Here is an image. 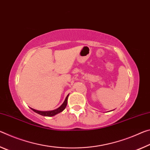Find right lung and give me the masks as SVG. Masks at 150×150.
<instances>
[{
    "mask_svg": "<svg viewBox=\"0 0 150 150\" xmlns=\"http://www.w3.org/2000/svg\"><path fill=\"white\" fill-rule=\"evenodd\" d=\"M68 96H69V94L67 95V96H66V98H65V100L62 103V104L61 105L60 107L58 108L57 109H56V110H50V111H40V110H36L35 109L32 108H30V109L32 110H33L34 112H36V113H37V114L41 115V116H48V117L54 116H55V115L59 114V113L62 112L63 110L66 108V105H67V102H68Z\"/></svg>",
    "mask_w": 150,
    "mask_h": 150,
    "instance_id": "right-lung-1",
    "label": "right lung"
}]
</instances>
